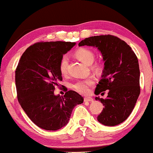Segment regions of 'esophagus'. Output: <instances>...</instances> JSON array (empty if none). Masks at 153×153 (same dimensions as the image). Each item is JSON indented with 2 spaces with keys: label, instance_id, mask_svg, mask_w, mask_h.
Returning <instances> with one entry per match:
<instances>
[{
  "label": "esophagus",
  "instance_id": "34e87169",
  "mask_svg": "<svg viewBox=\"0 0 153 153\" xmlns=\"http://www.w3.org/2000/svg\"><path fill=\"white\" fill-rule=\"evenodd\" d=\"M84 102H92L93 99L91 97H84Z\"/></svg>",
  "mask_w": 153,
  "mask_h": 153
}]
</instances>
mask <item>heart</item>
<instances>
[{"instance_id":"1","label":"heart","mask_w":153,"mask_h":153,"mask_svg":"<svg viewBox=\"0 0 153 153\" xmlns=\"http://www.w3.org/2000/svg\"><path fill=\"white\" fill-rule=\"evenodd\" d=\"M75 56L78 59H79L81 62L84 64L90 65L93 63L95 58V55L94 51L89 48L82 47L79 48L75 51ZM68 64H69V59L67 56H63L62 58L61 59L60 63H59V70L62 74H65L67 71ZM92 69L95 72L100 73L102 71L103 66H102L101 63L97 62L91 66ZM94 83V79L89 77V78L86 79L84 80H80L76 82L72 85L73 89L77 92L80 94H87L89 91V87L92 86Z\"/></svg>"}]
</instances>
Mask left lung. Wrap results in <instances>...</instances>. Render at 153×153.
I'll use <instances>...</instances> for the list:
<instances>
[{
	"label": "left lung",
	"instance_id": "obj_1",
	"mask_svg": "<svg viewBox=\"0 0 153 153\" xmlns=\"http://www.w3.org/2000/svg\"><path fill=\"white\" fill-rule=\"evenodd\" d=\"M91 46L101 51L105 68L95 89L100 94L109 89L107 98L96 97L105 106L97 120L106 126L123 123L133 110L140 93L137 57L125 41L112 35L86 38L79 46Z\"/></svg>",
	"mask_w": 153,
	"mask_h": 153
}]
</instances>
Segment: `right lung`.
Returning <instances> with one entry per match:
<instances>
[{
	"instance_id": "1",
	"label": "right lung",
	"mask_w": 153,
	"mask_h": 153,
	"mask_svg": "<svg viewBox=\"0 0 153 153\" xmlns=\"http://www.w3.org/2000/svg\"><path fill=\"white\" fill-rule=\"evenodd\" d=\"M75 44L65 41L36 43L24 51L16 67L19 104L30 120L44 130H57L65 126L74 107L83 103L80 94L67 91L66 87L64 96L53 93L62 81L61 59Z\"/></svg>"
}]
</instances>
